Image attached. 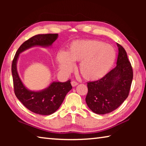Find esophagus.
I'll list each match as a JSON object with an SVG mask.
<instances>
[{"instance_id":"34e87169","label":"esophagus","mask_w":146,"mask_h":146,"mask_svg":"<svg viewBox=\"0 0 146 146\" xmlns=\"http://www.w3.org/2000/svg\"><path fill=\"white\" fill-rule=\"evenodd\" d=\"M78 85V83L75 82V81H72L71 82V86H73V87H75V86H76Z\"/></svg>"}]
</instances>
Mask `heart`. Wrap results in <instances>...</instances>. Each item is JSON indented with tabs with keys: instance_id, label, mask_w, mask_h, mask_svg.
Returning <instances> with one entry per match:
<instances>
[{
	"instance_id": "1",
	"label": "heart",
	"mask_w": 146,
	"mask_h": 146,
	"mask_svg": "<svg viewBox=\"0 0 146 146\" xmlns=\"http://www.w3.org/2000/svg\"><path fill=\"white\" fill-rule=\"evenodd\" d=\"M116 51L110 44L97 40H76L71 44L67 52L60 51L56 60L60 70L70 72L74 62H80L79 71L88 80L104 77L114 64Z\"/></svg>"
}]
</instances>
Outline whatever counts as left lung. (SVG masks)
Listing matches in <instances>:
<instances>
[{"label":"left lung","instance_id":"8db88e82","mask_svg":"<svg viewBox=\"0 0 146 146\" xmlns=\"http://www.w3.org/2000/svg\"><path fill=\"white\" fill-rule=\"evenodd\" d=\"M118 55L116 67L100 80L88 83L86 102L95 113L112 112L124 102L129 95L133 74L124 48L117 44Z\"/></svg>","mask_w":146,"mask_h":146}]
</instances>
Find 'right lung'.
I'll use <instances>...</instances> for the list:
<instances>
[{
	"instance_id": "1",
	"label": "right lung",
	"mask_w": 146,
	"mask_h": 146,
	"mask_svg": "<svg viewBox=\"0 0 146 146\" xmlns=\"http://www.w3.org/2000/svg\"><path fill=\"white\" fill-rule=\"evenodd\" d=\"M58 34H41L32 36L22 44L15 55L11 66L14 91L17 98L31 111L42 115L55 113L63 102L67 93L72 89L71 80L65 82H52L48 87L40 91L27 88L17 71V62L20 54L35 46L49 48L58 38Z\"/></svg>"
}]
</instances>
